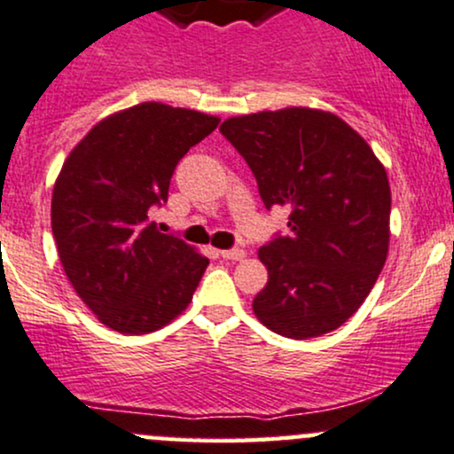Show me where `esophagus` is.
Returning <instances> with one entry per match:
<instances>
[{"mask_svg": "<svg viewBox=\"0 0 454 454\" xmlns=\"http://www.w3.org/2000/svg\"><path fill=\"white\" fill-rule=\"evenodd\" d=\"M219 256L226 261H243L246 259V250H241V247H232V250H222L219 252Z\"/></svg>", "mask_w": 454, "mask_h": 454, "instance_id": "esophagus-1", "label": "esophagus"}]
</instances>
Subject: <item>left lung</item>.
I'll return each instance as SVG.
<instances>
[{"instance_id":"1","label":"left lung","mask_w":454,"mask_h":454,"mask_svg":"<svg viewBox=\"0 0 454 454\" xmlns=\"http://www.w3.org/2000/svg\"><path fill=\"white\" fill-rule=\"evenodd\" d=\"M219 132L252 169L267 211L291 208L289 235L259 250L267 285L254 315L289 340L335 331L364 304L387 259L385 167L343 119L313 108L232 117Z\"/></svg>"}]
</instances>
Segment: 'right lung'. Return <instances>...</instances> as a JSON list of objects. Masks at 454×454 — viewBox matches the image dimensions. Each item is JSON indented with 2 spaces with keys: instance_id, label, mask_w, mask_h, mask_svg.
Listing matches in <instances>:
<instances>
[{
  "instance_id": "right-lung-1",
  "label": "right lung",
  "mask_w": 454,
  "mask_h": 454,
  "mask_svg": "<svg viewBox=\"0 0 454 454\" xmlns=\"http://www.w3.org/2000/svg\"><path fill=\"white\" fill-rule=\"evenodd\" d=\"M219 119L145 102L111 114L84 137L51 195L60 263L104 326L145 335L178 317L208 259L147 219L169 195L176 165Z\"/></svg>"
}]
</instances>
